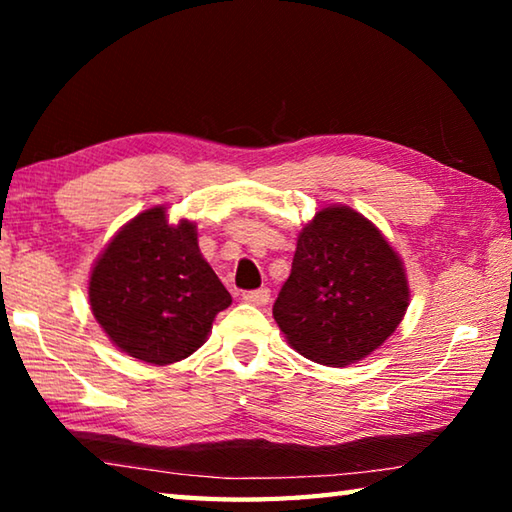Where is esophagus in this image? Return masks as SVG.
Listing matches in <instances>:
<instances>
[{
  "label": "esophagus",
  "mask_w": 512,
  "mask_h": 512,
  "mask_svg": "<svg viewBox=\"0 0 512 512\" xmlns=\"http://www.w3.org/2000/svg\"><path fill=\"white\" fill-rule=\"evenodd\" d=\"M268 300H271V291H268V289H257V291H246L244 293V302H248V305L262 307V305H266Z\"/></svg>",
  "instance_id": "esophagus-1"
}]
</instances>
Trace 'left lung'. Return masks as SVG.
<instances>
[{
    "mask_svg": "<svg viewBox=\"0 0 512 512\" xmlns=\"http://www.w3.org/2000/svg\"><path fill=\"white\" fill-rule=\"evenodd\" d=\"M406 307L409 282L393 246L366 216L332 205L302 228L273 318L302 357L339 368L377 350Z\"/></svg>",
    "mask_w": 512,
    "mask_h": 512,
    "instance_id": "obj_1",
    "label": "left lung"
}]
</instances>
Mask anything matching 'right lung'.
Returning <instances> with one entry per match:
<instances>
[{
	"label": "right lung",
	"mask_w": 512,
	"mask_h": 512,
	"mask_svg": "<svg viewBox=\"0 0 512 512\" xmlns=\"http://www.w3.org/2000/svg\"><path fill=\"white\" fill-rule=\"evenodd\" d=\"M164 207L128 221L90 275L97 323L121 352L167 366L196 352L230 293L198 250L196 225H171Z\"/></svg>",
	"instance_id": "add662e5"
}]
</instances>
